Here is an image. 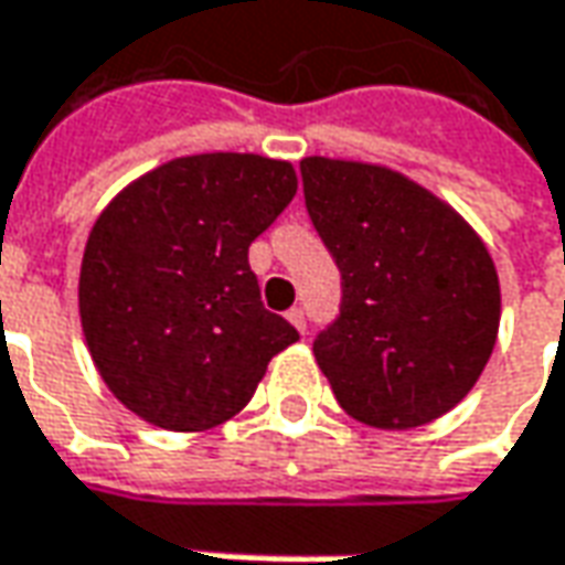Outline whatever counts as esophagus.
I'll return each mask as SVG.
<instances>
[{
    "label": "esophagus",
    "mask_w": 565,
    "mask_h": 565,
    "mask_svg": "<svg viewBox=\"0 0 565 565\" xmlns=\"http://www.w3.org/2000/svg\"><path fill=\"white\" fill-rule=\"evenodd\" d=\"M286 317H289V323L298 329V332H305V329H308V320H305V310L301 308H291Z\"/></svg>",
    "instance_id": "1"
}]
</instances>
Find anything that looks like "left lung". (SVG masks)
Segmentation results:
<instances>
[{
  "label": "left lung",
  "mask_w": 565,
  "mask_h": 565,
  "mask_svg": "<svg viewBox=\"0 0 565 565\" xmlns=\"http://www.w3.org/2000/svg\"><path fill=\"white\" fill-rule=\"evenodd\" d=\"M301 180L342 274V310L313 339L335 401L376 429L448 414L498 342L501 286L486 242L397 170L313 154Z\"/></svg>",
  "instance_id": "8db88e82"
}]
</instances>
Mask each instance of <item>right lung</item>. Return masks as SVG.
I'll list each match as a JSON object with an SVG mask.
<instances>
[{
	"instance_id": "1",
	"label": "right lung",
	"mask_w": 565,
	"mask_h": 565,
	"mask_svg": "<svg viewBox=\"0 0 565 565\" xmlns=\"http://www.w3.org/2000/svg\"><path fill=\"white\" fill-rule=\"evenodd\" d=\"M295 189L289 161L211 151L149 170L98 214L79 264V323L127 411L170 433L214 429L298 342L248 267V245Z\"/></svg>"
}]
</instances>
